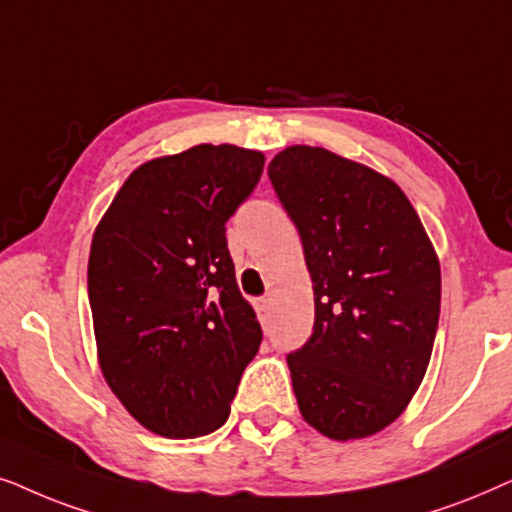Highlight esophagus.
<instances>
[{"label": "esophagus", "mask_w": 512, "mask_h": 512, "mask_svg": "<svg viewBox=\"0 0 512 512\" xmlns=\"http://www.w3.org/2000/svg\"><path fill=\"white\" fill-rule=\"evenodd\" d=\"M255 309H257V313H260V318H262V320H267L269 311H271V302H269V299H257V302H255Z\"/></svg>", "instance_id": "obj_1"}]
</instances>
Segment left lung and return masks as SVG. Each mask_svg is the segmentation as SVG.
Masks as SVG:
<instances>
[{
  "label": "left lung",
  "instance_id": "8db88e82",
  "mask_svg": "<svg viewBox=\"0 0 512 512\" xmlns=\"http://www.w3.org/2000/svg\"><path fill=\"white\" fill-rule=\"evenodd\" d=\"M269 180L302 238L316 320L288 353L299 412L332 440L393 424L424 379L440 318V262L417 210L386 175L292 145Z\"/></svg>",
  "mask_w": 512,
  "mask_h": 512
}]
</instances>
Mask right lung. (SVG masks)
Segmentation results:
<instances>
[{
    "instance_id": "add662e5",
    "label": "right lung",
    "mask_w": 512,
    "mask_h": 512,
    "mask_svg": "<svg viewBox=\"0 0 512 512\" xmlns=\"http://www.w3.org/2000/svg\"><path fill=\"white\" fill-rule=\"evenodd\" d=\"M262 168V152L236 145L152 159L95 227L88 299L100 370L131 417L163 438L217 431L262 344L224 236Z\"/></svg>"
}]
</instances>
